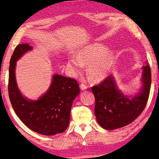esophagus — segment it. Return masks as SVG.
Returning a JSON list of instances; mask_svg holds the SVG:
<instances>
[{"instance_id": "obj_1", "label": "esophagus", "mask_w": 159, "mask_h": 159, "mask_svg": "<svg viewBox=\"0 0 159 159\" xmlns=\"http://www.w3.org/2000/svg\"><path fill=\"white\" fill-rule=\"evenodd\" d=\"M80 88L81 90H85V89L88 88V85H85V83H81V84L80 85Z\"/></svg>"}]
</instances>
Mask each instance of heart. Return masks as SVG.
I'll use <instances>...</instances> for the list:
<instances>
[{"instance_id": "b5f03b06", "label": "heart", "mask_w": 159, "mask_h": 159, "mask_svg": "<svg viewBox=\"0 0 159 159\" xmlns=\"http://www.w3.org/2000/svg\"><path fill=\"white\" fill-rule=\"evenodd\" d=\"M113 63V55L108 48L101 44H94L78 52L76 57H71L68 67L74 74L81 72L83 64H88V72L94 81H100L108 76Z\"/></svg>"}]
</instances>
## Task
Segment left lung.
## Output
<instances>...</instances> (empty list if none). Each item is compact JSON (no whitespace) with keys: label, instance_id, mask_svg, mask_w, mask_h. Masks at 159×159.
<instances>
[{"label":"left lung","instance_id":"1","mask_svg":"<svg viewBox=\"0 0 159 159\" xmlns=\"http://www.w3.org/2000/svg\"><path fill=\"white\" fill-rule=\"evenodd\" d=\"M143 69V88L139 94L131 99L118 90L112 76L91 88L95 97V116L102 127L107 130L123 127L142 113L149 99L152 81L149 63Z\"/></svg>","mask_w":159,"mask_h":159}]
</instances>
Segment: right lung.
<instances>
[{
  "label": "right lung",
  "mask_w": 159,
  "mask_h": 159,
  "mask_svg": "<svg viewBox=\"0 0 159 159\" xmlns=\"http://www.w3.org/2000/svg\"><path fill=\"white\" fill-rule=\"evenodd\" d=\"M32 47L25 43L18 44L11 57L9 67L8 93L16 115L33 131L53 135L65 131L69 126L72 103L80 88L76 79L56 74L47 93L37 101L22 96L15 79L16 61Z\"/></svg>",
  "instance_id": "right-lung-1"
}]
</instances>
